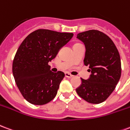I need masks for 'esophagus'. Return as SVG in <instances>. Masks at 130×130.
<instances>
[{"instance_id":"esophagus-1","label":"esophagus","mask_w":130,"mask_h":130,"mask_svg":"<svg viewBox=\"0 0 130 130\" xmlns=\"http://www.w3.org/2000/svg\"><path fill=\"white\" fill-rule=\"evenodd\" d=\"M65 76H66V77H68V78H72V77L73 76L72 74H71L68 73V72H65Z\"/></svg>"}]
</instances>
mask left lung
<instances>
[{
    "label": "left lung",
    "instance_id": "obj_1",
    "mask_svg": "<svg viewBox=\"0 0 130 130\" xmlns=\"http://www.w3.org/2000/svg\"><path fill=\"white\" fill-rule=\"evenodd\" d=\"M77 38L84 43V62L91 74L88 80L81 78L76 93L89 103H102L114 90L121 76L120 54L111 39L100 30L80 32Z\"/></svg>",
    "mask_w": 130,
    "mask_h": 130
}]
</instances>
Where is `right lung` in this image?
Masks as SVG:
<instances>
[{"label": "right lung", "mask_w": 130, "mask_h": 130, "mask_svg": "<svg viewBox=\"0 0 130 130\" xmlns=\"http://www.w3.org/2000/svg\"><path fill=\"white\" fill-rule=\"evenodd\" d=\"M72 37V32L38 29L19 46L13 60L12 73L19 90L28 102L43 105L56 97L65 74L51 72L48 63Z\"/></svg>", "instance_id": "obj_1"}]
</instances>
